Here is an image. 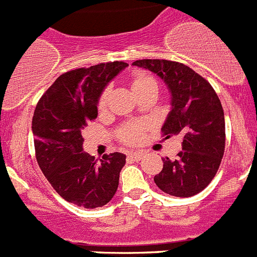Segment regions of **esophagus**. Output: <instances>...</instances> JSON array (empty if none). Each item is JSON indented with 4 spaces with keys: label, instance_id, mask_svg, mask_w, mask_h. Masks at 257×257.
Returning <instances> with one entry per match:
<instances>
[{
    "label": "esophagus",
    "instance_id": "34e87169",
    "mask_svg": "<svg viewBox=\"0 0 257 257\" xmlns=\"http://www.w3.org/2000/svg\"><path fill=\"white\" fill-rule=\"evenodd\" d=\"M127 157H128L130 160L140 161L143 158V157H144V153H143V152H128Z\"/></svg>",
    "mask_w": 257,
    "mask_h": 257
}]
</instances>
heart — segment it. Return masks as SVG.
I'll list each match as a JSON object with an SVG mask.
<instances>
[{
    "label": "heart",
    "instance_id": "b5f03b06",
    "mask_svg": "<svg viewBox=\"0 0 257 257\" xmlns=\"http://www.w3.org/2000/svg\"><path fill=\"white\" fill-rule=\"evenodd\" d=\"M131 86H133L135 94L143 91V90H147V88L151 87H157L158 88V83H157L156 78L151 74L147 73H135L131 78ZM109 92H110V88L105 87L103 90V92L99 96V100H97V108L104 109L108 103ZM147 124L143 123V122H131V123H126L118 130V138L122 143L128 145H135L142 143L143 138H144V130Z\"/></svg>",
    "mask_w": 257,
    "mask_h": 257
}]
</instances>
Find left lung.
Listing matches in <instances>:
<instances>
[{
    "label": "left lung",
    "instance_id": "1",
    "mask_svg": "<svg viewBox=\"0 0 257 257\" xmlns=\"http://www.w3.org/2000/svg\"><path fill=\"white\" fill-rule=\"evenodd\" d=\"M133 65L152 70L169 86L172 109L162 135L183 139V151L175 160L162 158L163 169L154 183L170 196H196L215 178L225 151V119L219 96L207 79L183 63L143 59Z\"/></svg>",
    "mask_w": 257,
    "mask_h": 257
}]
</instances>
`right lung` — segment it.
I'll return each instance as SVG.
<instances>
[{
  "mask_svg": "<svg viewBox=\"0 0 257 257\" xmlns=\"http://www.w3.org/2000/svg\"><path fill=\"white\" fill-rule=\"evenodd\" d=\"M127 65L109 61L65 72L36 106L32 130L38 166L59 196L78 207H101L117 192L126 156L114 152L97 162L82 151V131L96 119L104 87Z\"/></svg>",
  "mask_w": 257,
  "mask_h": 257,
  "instance_id": "obj_1",
  "label": "right lung"
}]
</instances>
